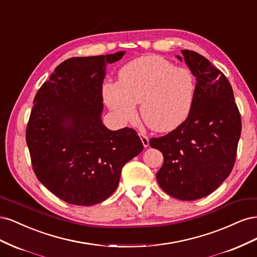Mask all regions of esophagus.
<instances>
[{"label": "esophagus", "mask_w": 257, "mask_h": 257, "mask_svg": "<svg viewBox=\"0 0 257 257\" xmlns=\"http://www.w3.org/2000/svg\"><path fill=\"white\" fill-rule=\"evenodd\" d=\"M138 135H139V137H141L142 143H143V145H144L145 148H147L148 146H149V137H148V136H147L146 134H144V133H139Z\"/></svg>", "instance_id": "34e87169"}]
</instances>
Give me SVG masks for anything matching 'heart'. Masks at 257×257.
I'll return each instance as SVG.
<instances>
[{
  "instance_id": "1",
  "label": "heart",
  "mask_w": 257,
  "mask_h": 257,
  "mask_svg": "<svg viewBox=\"0 0 257 257\" xmlns=\"http://www.w3.org/2000/svg\"><path fill=\"white\" fill-rule=\"evenodd\" d=\"M196 81L191 71L157 56L137 58L122 66L118 82L104 84L105 103L122 122L139 113L148 127L170 132L188 118L195 98Z\"/></svg>"
}]
</instances>
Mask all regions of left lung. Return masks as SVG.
<instances>
[{"label": "left lung", "mask_w": 257, "mask_h": 257, "mask_svg": "<svg viewBox=\"0 0 257 257\" xmlns=\"http://www.w3.org/2000/svg\"><path fill=\"white\" fill-rule=\"evenodd\" d=\"M181 52L197 81L191 112L176 130L149 144L164 157L157 174L162 190L177 199L195 200L211 194L229 176L241 116L231 85L220 69L195 51Z\"/></svg>", "instance_id": "obj_1"}]
</instances>
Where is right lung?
Listing matches in <instances>:
<instances>
[{
    "mask_svg": "<svg viewBox=\"0 0 257 257\" xmlns=\"http://www.w3.org/2000/svg\"><path fill=\"white\" fill-rule=\"evenodd\" d=\"M123 56L67 59L35 95L26 132L33 170L68 204L107 199L118 188L124 164L144 149L135 130L110 131L100 120L106 64Z\"/></svg>",
    "mask_w": 257,
    "mask_h": 257,
    "instance_id": "right-lung-1",
    "label": "right lung"
}]
</instances>
